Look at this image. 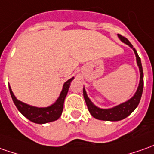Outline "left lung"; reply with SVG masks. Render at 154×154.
<instances>
[{
    "mask_svg": "<svg viewBox=\"0 0 154 154\" xmlns=\"http://www.w3.org/2000/svg\"><path fill=\"white\" fill-rule=\"evenodd\" d=\"M118 37L120 38L121 41L127 44L130 47L133 48V45L130 43V41L126 38L122 36L121 34H118ZM133 51L136 54L137 61V65H138L139 70H140V83H139L138 88H137L135 95L130 100L126 101L125 103H121L116 107L112 108V109H99V108L96 107L94 104L91 102L90 99H88V97L87 96L86 91L83 88V96H84V99H85L86 104H87L88 109V111L96 119L101 120V121H121V120L125 119V117H127L129 115H131L134 111L135 109L137 107L143 91V72L142 63H141V59H140L139 55H137V52L135 50V48H133Z\"/></svg>",
    "mask_w": 154,
    "mask_h": 154,
    "instance_id": "left-lung-1",
    "label": "left lung"
}]
</instances>
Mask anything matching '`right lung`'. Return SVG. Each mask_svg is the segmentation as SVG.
I'll return each mask as SVG.
<instances>
[{"label": "right lung", "instance_id": "right-lung-1", "mask_svg": "<svg viewBox=\"0 0 154 154\" xmlns=\"http://www.w3.org/2000/svg\"><path fill=\"white\" fill-rule=\"evenodd\" d=\"M72 79L73 77L69 79L68 81H66L64 83L63 89L60 93L59 99L56 100V102L54 104H52L51 106L47 108L33 107V106H30L29 104L23 103V102H21V101L16 99L10 86H9V90H10L11 99L15 103L16 107L17 108V109L26 118H28L30 121L37 123V124H45V123L56 121L61 116V113L63 110L64 100H65V98L67 94L70 83H71Z\"/></svg>", "mask_w": 154, "mask_h": 154}]
</instances>
